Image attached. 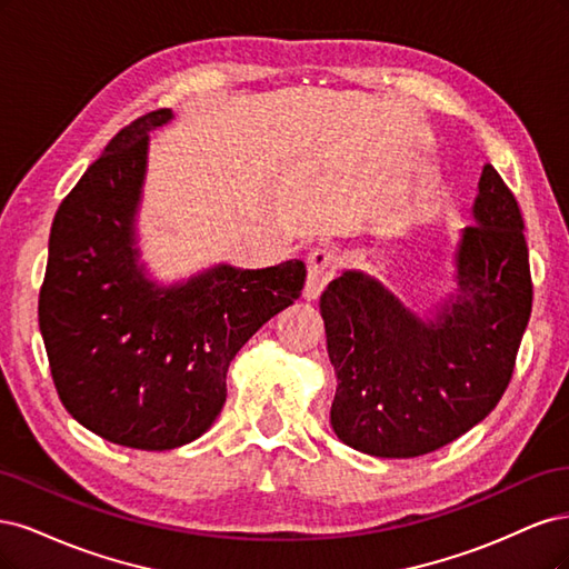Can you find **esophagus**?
Wrapping results in <instances>:
<instances>
[{"label": "esophagus", "mask_w": 569, "mask_h": 569, "mask_svg": "<svg viewBox=\"0 0 569 569\" xmlns=\"http://www.w3.org/2000/svg\"><path fill=\"white\" fill-rule=\"evenodd\" d=\"M338 271V254L331 250H315L307 258V283H305V298L317 300L323 288L333 281Z\"/></svg>", "instance_id": "34e87169"}]
</instances>
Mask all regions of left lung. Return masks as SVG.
I'll return each mask as SVG.
<instances>
[{
    "mask_svg": "<svg viewBox=\"0 0 569 569\" xmlns=\"http://www.w3.org/2000/svg\"><path fill=\"white\" fill-rule=\"evenodd\" d=\"M475 224L456 248V292L420 319L380 281L345 271L319 309L338 388L331 426L347 447L413 458L453 442L503 397L531 315L516 196L485 164Z\"/></svg>",
    "mask_w": 569,
    "mask_h": 569,
    "instance_id": "obj_1",
    "label": "left lung"
}]
</instances>
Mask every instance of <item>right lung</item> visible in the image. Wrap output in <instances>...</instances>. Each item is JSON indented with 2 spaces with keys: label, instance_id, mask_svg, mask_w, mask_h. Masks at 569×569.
<instances>
[{
  "label": "right lung",
  "instance_id": "right-lung-1",
  "mask_svg": "<svg viewBox=\"0 0 569 569\" xmlns=\"http://www.w3.org/2000/svg\"><path fill=\"white\" fill-rule=\"evenodd\" d=\"M170 108L120 130L59 206L40 290V331L66 411L120 447L164 451L203 435L227 371L260 328L300 298L307 269L217 264L187 283L146 279L137 212L149 132Z\"/></svg>",
  "mask_w": 569,
  "mask_h": 569
}]
</instances>
